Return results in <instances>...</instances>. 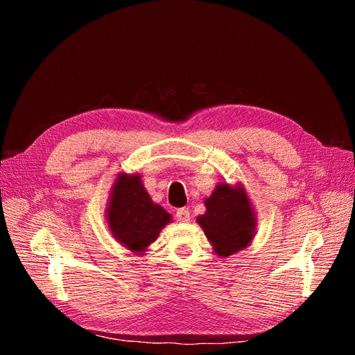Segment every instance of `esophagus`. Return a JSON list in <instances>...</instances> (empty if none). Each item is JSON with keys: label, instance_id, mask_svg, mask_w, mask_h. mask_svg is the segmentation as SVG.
Masks as SVG:
<instances>
[{"label": "esophagus", "instance_id": "esophagus-1", "mask_svg": "<svg viewBox=\"0 0 355 355\" xmlns=\"http://www.w3.org/2000/svg\"><path fill=\"white\" fill-rule=\"evenodd\" d=\"M175 216H177V220H178L180 223H189V221H190V212H189V209H186V208L178 209L177 214H175Z\"/></svg>", "mask_w": 355, "mask_h": 355}]
</instances>
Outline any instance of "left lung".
<instances>
[{"label": "left lung", "mask_w": 355, "mask_h": 355, "mask_svg": "<svg viewBox=\"0 0 355 355\" xmlns=\"http://www.w3.org/2000/svg\"><path fill=\"white\" fill-rule=\"evenodd\" d=\"M207 212L196 221L218 257H230L248 248L257 234V215L242 182H218L205 199Z\"/></svg>", "instance_id": "1"}]
</instances>
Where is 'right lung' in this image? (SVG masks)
<instances>
[{
  "mask_svg": "<svg viewBox=\"0 0 355 355\" xmlns=\"http://www.w3.org/2000/svg\"><path fill=\"white\" fill-rule=\"evenodd\" d=\"M171 221L173 215L152 200L140 174L116 175L106 205V223L118 243L144 255Z\"/></svg>",
  "mask_w": 355,
  "mask_h": 355,
  "instance_id": "add662e5",
  "label": "right lung"
}]
</instances>
